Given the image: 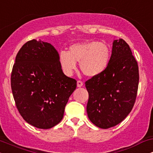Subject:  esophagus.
Masks as SVG:
<instances>
[{"instance_id":"obj_1","label":"esophagus","mask_w":153,"mask_h":153,"mask_svg":"<svg viewBox=\"0 0 153 153\" xmlns=\"http://www.w3.org/2000/svg\"><path fill=\"white\" fill-rule=\"evenodd\" d=\"M82 85H83V82L82 81H80V80H78V81H77V86L78 88L82 87Z\"/></svg>"}]
</instances>
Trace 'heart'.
<instances>
[{
	"label": "heart",
	"instance_id": "1",
	"mask_svg": "<svg viewBox=\"0 0 153 153\" xmlns=\"http://www.w3.org/2000/svg\"><path fill=\"white\" fill-rule=\"evenodd\" d=\"M110 59L109 47L104 42L89 41L72 45L68 52L61 51L59 62L65 74L71 75L80 62V71L88 77H96L106 69Z\"/></svg>",
	"mask_w": 153,
	"mask_h": 153
}]
</instances>
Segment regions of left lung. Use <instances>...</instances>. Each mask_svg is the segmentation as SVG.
Masks as SVG:
<instances>
[{
	"mask_svg": "<svg viewBox=\"0 0 153 153\" xmlns=\"http://www.w3.org/2000/svg\"><path fill=\"white\" fill-rule=\"evenodd\" d=\"M85 83L89 96L88 117L96 127H114L127 117L137 94L139 68L124 39L114 41L106 69Z\"/></svg>",
	"mask_w": 153,
	"mask_h": 153,
	"instance_id": "1",
	"label": "left lung"
}]
</instances>
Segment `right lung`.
Wrapping results in <instances>:
<instances>
[{
    "label": "right lung",
    "mask_w": 153,
    "mask_h": 153,
    "mask_svg": "<svg viewBox=\"0 0 153 153\" xmlns=\"http://www.w3.org/2000/svg\"><path fill=\"white\" fill-rule=\"evenodd\" d=\"M10 85L23 119L35 127L47 129L62 119L77 81L63 73L58 52L51 44L32 39L16 54Z\"/></svg>",
    "instance_id": "right-lung-1"
}]
</instances>
